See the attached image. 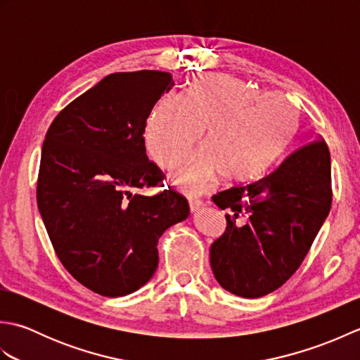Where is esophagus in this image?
<instances>
[{
  "instance_id": "obj_1",
  "label": "esophagus",
  "mask_w": 360,
  "mask_h": 360,
  "mask_svg": "<svg viewBox=\"0 0 360 360\" xmlns=\"http://www.w3.org/2000/svg\"><path fill=\"white\" fill-rule=\"evenodd\" d=\"M188 205H190V210L198 212L202 207L204 202L201 200H198V198H188Z\"/></svg>"
}]
</instances>
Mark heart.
I'll use <instances>...</instances> for the list:
<instances>
[{
    "mask_svg": "<svg viewBox=\"0 0 360 360\" xmlns=\"http://www.w3.org/2000/svg\"><path fill=\"white\" fill-rule=\"evenodd\" d=\"M300 127V112L286 94L259 93L240 79L210 74L184 96L167 94L153 106L145 143L156 162L168 167L198 142L173 168L172 179L187 193H198L221 173L227 181L255 178L286 150Z\"/></svg>",
    "mask_w": 360,
    "mask_h": 360,
    "instance_id": "obj_1",
    "label": "heart"
}]
</instances>
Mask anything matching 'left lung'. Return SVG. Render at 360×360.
Segmentation results:
<instances>
[{
  "label": "left lung",
  "mask_w": 360,
  "mask_h": 360,
  "mask_svg": "<svg viewBox=\"0 0 360 360\" xmlns=\"http://www.w3.org/2000/svg\"><path fill=\"white\" fill-rule=\"evenodd\" d=\"M212 200L229 210L226 231L210 248L213 275L235 295L263 297L298 269L330 213V150L317 134L264 178Z\"/></svg>",
  "instance_id": "left-lung-1"
}]
</instances>
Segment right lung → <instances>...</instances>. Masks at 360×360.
Wrapping results in <instances>:
<instances>
[{
	"label": "right lung",
	"mask_w": 360,
	"mask_h": 360,
	"mask_svg": "<svg viewBox=\"0 0 360 360\" xmlns=\"http://www.w3.org/2000/svg\"><path fill=\"white\" fill-rule=\"evenodd\" d=\"M173 85L160 71L110 74L60 111L46 133L38 210L66 271L101 295L143 286L156 272L160 235L190 213L172 188L134 192L164 179L147 158L143 133Z\"/></svg>",
	"instance_id": "1"
}]
</instances>
